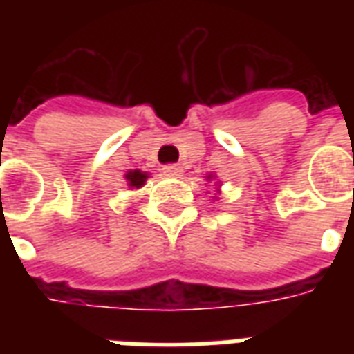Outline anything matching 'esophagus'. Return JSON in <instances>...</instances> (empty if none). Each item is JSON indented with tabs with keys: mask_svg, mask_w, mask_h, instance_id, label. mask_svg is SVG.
I'll use <instances>...</instances> for the list:
<instances>
[{
	"mask_svg": "<svg viewBox=\"0 0 354 354\" xmlns=\"http://www.w3.org/2000/svg\"><path fill=\"white\" fill-rule=\"evenodd\" d=\"M162 172H165L167 176H180L182 169H180V165H174V162H170V165H165V167H162Z\"/></svg>",
	"mask_w": 354,
	"mask_h": 354,
	"instance_id": "1",
	"label": "esophagus"
}]
</instances>
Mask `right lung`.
<instances>
[{
	"label": "right lung",
	"mask_w": 354,
	"mask_h": 354,
	"mask_svg": "<svg viewBox=\"0 0 354 354\" xmlns=\"http://www.w3.org/2000/svg\"><path fill=\"white\" fill-rule=\"evenodd\" d=\"M146 172H142V170H131V172L127 174V182H129L131 187H142L144 182H146Z\"/></svg>",
	"instance_id": "right-lung-1"
}]
</instances>
